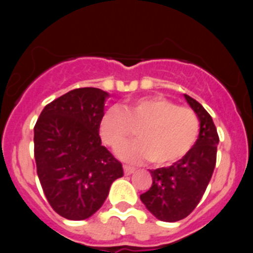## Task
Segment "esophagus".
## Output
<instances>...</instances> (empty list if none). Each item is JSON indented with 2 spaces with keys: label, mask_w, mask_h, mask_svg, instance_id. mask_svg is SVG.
I'll use <instances>...</instances> for the list:
<instances>
[{
  "label": "esophagus",
  "mask_w": 253,
  "mask_h": 253,
  "mask_svg": "<svg viewBox=\"0 0 253 253\" xmlns=\"http://www.w3.org/2000/svg\"><path fill=\"white\" fill-rule=\"evenodd\" d=\"M134 169H135L134 167L128 166V165H124V173H125V175H130V173H133Z\"/></svg>",
  "instance_id": "1"
}]
</instances>
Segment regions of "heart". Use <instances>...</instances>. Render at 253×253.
<instances>
[{
	"label": "heart",
	"mask_w": 253,
	"mask_h": 253,
	"mask_svg": "<svg viewBox=\"0 0 253 253\" xmlns=\"http://www.w3.org/2000/svg\"><path fill=\"white\" fill-rule=\"evenodd\" d=\"M138 128L139 139L122 147L119 157L128 162L151 160L160 166L178 162L195 146L200 122L193 109L177 106L161 96L131 100L107 109L100 120V133L107 146H123Z\"/></svg>",
	"instance_id": "heart-1"
}]
</instances>
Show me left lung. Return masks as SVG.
Here are the masks:
<instances>
[{
  "label": "left lung",
  "mask_w": 253,
  "mask_h": 253,
  "mask_svg": "<svg viewBox=\"0 0 253 253\" xmlns=\"http://www.w3.org/2000/svg\"><path fill=\"white\" fill-rule=\"evenodd\" d=\"M185 99L200 120V133L195 146L172 166L151 171L152 186L140 195L147 209L163 222H177L195 209L216 162L219 137L213 119L196 100L189 95H185Z\"/></svg>",
  "instance_id": "8db88e82"
}]
</instances>
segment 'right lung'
Instances as JSON below:
<instances>
[{
	"label": "right lung",
	"mask_w": 253,
	"mask_h": 253,
	"mask_svg": "<svg viewBox=\"0 0 253 253\" xmlns=\"http://www.w3.org/2000/svg\"><path fill=\"white\" fill-rule=\"evenodd\" d=\"M107 92L69 91L46 105L34 126V157L44 195L69 220L90 218L102 207L123 166L99 135Z\"/></svg>",
	"instance_id": "obj_1"
}]
</instances>
